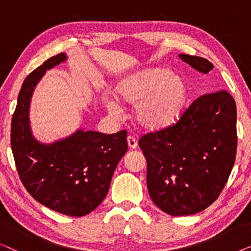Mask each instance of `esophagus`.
Wrapping results in <instances>:
<instances>
[{
	"label": "esophagus",
	"mask_w": 251,
	"mask_h": 251,
	"mask_svg": "<svg viewBox=\"0 0 251 251\" xmlns=\"http://www.w3.org/2000/svg\"><path fill=\"white\" fill-rule=\"evenodd\" d=\"M128 146L130 150H135L137 149V146H138V144H137V140L133 136H128Z\"/></svg>",
	"instance_id": "esophagus-1"
}]
</instances>
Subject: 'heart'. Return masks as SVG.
Segmentation results:
<instances>
[{
  "label": "heart",
  "instance_id": "b5f03b06",
  "mask_svg": "<svg viewBox=\"0 0 251 251\" xmlns=\"http://www.w3.org/2000/svg\"><path fill=\"white\" fill-rule=\"evenodd\" d=\"M114 96L123 105H135L133 118L142 128L156 131L178 119L186 99V87L168 70L149 68L120 81ZM104 104L111 115H122V107L114 98L105 97Z\"/></svg>",
  "mask_w": 251,
  "mask_h": 251
}]
</instances>
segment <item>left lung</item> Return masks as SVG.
<instances>
[{
    "mask_svg": "<svg viewBox=\"0 0 251 251\" xmlns=\"http://www.w3.org/2000/svg\"><path fill=\"white\" fill-rule=\"evenodd\" d=\"M194 70L214 68L202 57L180 53ZM236 106L226 90L201 96L176 125L139 139L147 161V188L156 207L171 216L198 214L217 200L234 166Z\"/></svg>",
    "mask_w": 251,
    "mask_h": 251,
    "instance_id": "left-lung-1",
    "label": "left lung"
}]
</instances>
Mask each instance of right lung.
<instances>
[{"mask_svg": "<svg viewBox=\"0 0 251 251\" xmlns=\"http://www.w3.org/2000/svg\"><path fill=\"white\" fill-rule=\"evenodd\" d=\"M66 59L64 52L51 57L25 78L11 121V149L20 180L36 201L60 214L81 217L105 199L128 142L126 130L106 135L80 129L51 144L34 138L29 123L34 89L48 70Z\"/></svg>", "mask_w": 251, "mask_h": 251, "instance_id": "obj_1", "label": "right lung"}]
</instances>
